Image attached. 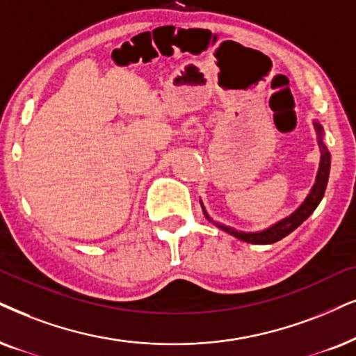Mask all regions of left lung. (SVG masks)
<instances>
[{
  "label": "left lung",
  "instance_id": "1",
  "mask_svg": "<svg viewBox=\"0 0 356 356\" xmlns=\"http://www.w3.org/2000/svg\"><path fill=\"white\" fill-rule=\"evenodd\" d=\"M314 126H316V131L318 136V149H321V163H318L316 182H314L312 188H310V192L307 193V197H305L302 204H300L298 209L292 211L291 215H287V217L279 220V222L273 223L271 227L264 228V230L241 232V230H236V228H233V227H228V225L215 222V220L211 218L209 213H207L205 207L200 200V205H202V210H204L205 218L209 220V222L213 223L215 227H218L220 230L230 233V235H233L241 241L253 243V245H271V243L282 240V238L294 232L300 223L305 222V220L312 215V211L317 209L318 204H321L323 193H325V188H327L328 174H330V152H328L325 143H323V128L317 120H314Z\"/></svg>",
  "mask_w": 356,
  "mask_h": 356
}]
</instances>
